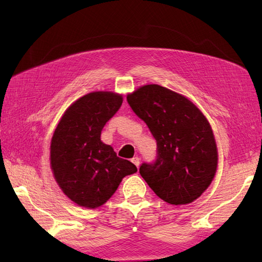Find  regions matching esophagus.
<instances>
[{
  "mask_svg": "<svg viewBox=\"0 0 262 262\" xmlns=\"http://www.w3.org/2000/svg\"><path fill=\"white\" fill-rule=\"evenodd\" d=\"M132 162L134 163V164L137 166V168H138V166H140V163H141V160H140V158L135 157V158H133V159H132Z\"/></svg>",
  "mask_w": 262,
  "mask_h": 262,
  "instance_id": "1",
  "label": "esophagus"
}]
</instances>
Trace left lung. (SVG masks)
Listing matches in <instances>:
<instances>
[{
    "instance_id": "8db88e82",
    "label": "left lung",
    "mask_w": 262,
    "mask_h": 262,
    "mask_svg": "<svg viewBox=\"0 0 262 262\" xmlns=\"http://www.w3.org/2000/svg\"><path fill=\"white\" fill-rule=\"evenodd\" d=\"M127 101L157 140V160L140 168L143 179L166 203H192L209 187L219 162L207 118L188 98L158 84L138 88Z\"/></svg>"
}]
</instances>
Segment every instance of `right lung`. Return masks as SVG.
Masks as SVG:
<instances>
[{
  "instance_id": "right-lung-1",
  "label": "right lung",
  "mask_w": 262,
  "mask_h": 262,
  "mask_svg": "<svg viewBox=\"0 0 262 262\" xmlns=\"http://www.w3.org/2000/svg\"><path fill=\"white\" fill-rule=\"evenodd\" d=\"M122 103V96L96 91L66 109L51 142V168L59 188L72 202L98 208L110 199L122 178L135 173L130 161L117 157L101 142V130Z\"/></svg>"
}]
</instances>
